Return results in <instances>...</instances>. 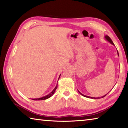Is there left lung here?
<instances>
[{"label": "left lung", "instance_id": "left-lung-1", "mask_svg": "<svg viewBox=\"0 0 128 128\" xmlns=\"http://www.w3.org/2000/svg\"><path fill=\"white\" fill-rule=\"evenodd\" d=\"M104 38H105L106 40L108 41V42H109L110 43H111L112 44H113V45H114V43H113V42H112V40H111V39L108 36H104ZM117 52H118V56H119V54H118V50H117ZM78 92H79V93H80V94H81V95H82V96H85V97H86V98H94V99H99V98H103V97H104L106 95H107V94H108V92L107 94H106L105 95H104V96H102V97H98V98H95V97H91V96H87V95H84L83 94H82V93L80 92H79V91H78Z\"/></svg>", "mask_w": 128, "mask_h": 128}]
</instances>
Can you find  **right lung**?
I'll return each mask as SVG.
<instances>
[{
  "mask_svg": "<svg viewBox=\"0 0 128 128\" xmlns=\"http://www.w3.org/2000/svg\"><path fill=\"white\" fill-rule=\"evenodd\" d=\"M60 75H61V74H60ZM60 76L59 77V78L60 77ZM58 80H59V79H58ZM58 88V84H57V85H56V87L54 88V89L52 91V92L50 93V94H48V95H46V96H43V97H42V98L32 99H33V100H45V99H48L49 98H50L51 96H52L54 95V92H55V90H56V88Z\"/></svg>",
  "mask_w": 128,
  "mask_h": 128,
  "instance_id": "obj_1",
  "label": "right lung"
}]
</instances>
